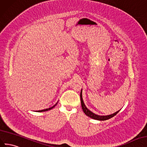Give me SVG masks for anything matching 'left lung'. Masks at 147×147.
<instances>
[{
    "label": "left lung",
    "mask_w": 147,
    "mask_h": 147,
    "mask_svg": "<svg viewBox=\"0 0 147 147\" xmlns=\"http://www.w3.org/2000/svg\"><path fill=\"white\" fill-rule=\"evenodd\" d=\"M80 98H81V106H82V110H83L84 113L87 116H89V117H90V118L94 119L100 120V121H105V120H107V119H109L113 118V116H115L117 114V113L119 111H116V113H113V114L110 115H108V116H99L97 115H95L94 113L90 111L89 110H88L84 105V102H83L82 97V90L81 91V94H80Z\"/></svg>",
    "instance_id": "8db88e82"
}]
</instances>
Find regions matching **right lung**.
<instances>
[{
    "instance_id": "1",
    "label": "right lung",
    "mask_w": 147,
    "mask_h": 147,
    "mask_svg": "<svg viewBox=\"0 0 147 147\" xmlns=\"http://www.w3.org/2000/svg\"><path fill=\"white\" fill-rule=\"evenodd\" d=\"M57 104V103L55 105H53V107H50V108H47V109H45V110H40V111H37L38 112H42V111H48V110H51V109H52L53 108H54L55 107V106H56V105Z\"/></svg>"
}]
</instances>
